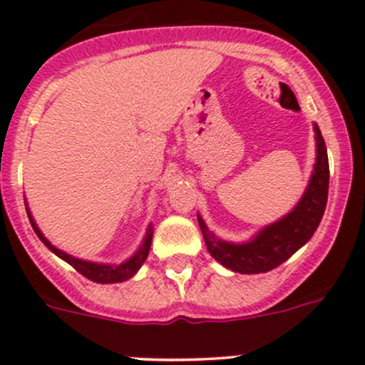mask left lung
Wrapping results in <instances>:
<instances>
[{
    "mask_svg": "<svg viewBox=\"0 0 365 365\" xmlns=\"http://www.w3.org/2000/svg\"><path fill=\"white\" fill-rule=\"evenodd\" d=\"M313 130H315L317 156L312 178L303 197L291 212L261 228L250 240L245 242L222 240L214 235V231L207 228L202 215L197 214L207 250L225 268L245 275L269 272L287 261L296 250H299L319 228L327 205L329 160L319 125L313 123Z\"/></svg>",
    "mask_w": 365,
    "mask_h": 365,
    "instance_id": "left-lung-1",
    "label": "left lung"
}]
</instances>
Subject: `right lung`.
Segmentation results:
<instances>
[{
    "instance_id": "1",
    "label": "right lung",
    "mask_w": 365,
    "mask_h": 365,
    "mask_svg": "<svg viewBox=\"0 0 365 365\" xmlns=\"http://www.w3.org/2000/svg\"><path fill=\"white\" fill-rule=\"evenodd\" d=\"M26 210H27V217H29L31 226H33L34 233L38 235V238L52 250L56 256L61 257L62 261H66L68 264H71L76 272H80L81 275L87 277L88 280L97 282V284H118V282H125L128 278H132L137 272L140 269V266L144 264L146 261L148 254H150V247H151V240H153V225L148 226L146 235L143 238V244L137 247V250L132 254L128 259H125L120 264H109V262H93V261H87V259H80V257H74L71 254L64 252V250L57 249L56 245H52V242L41 233V230L38 228L36 221H34L33 214H31L29 207H27L26 202Z\"/></svg>"
}]
</instances>
